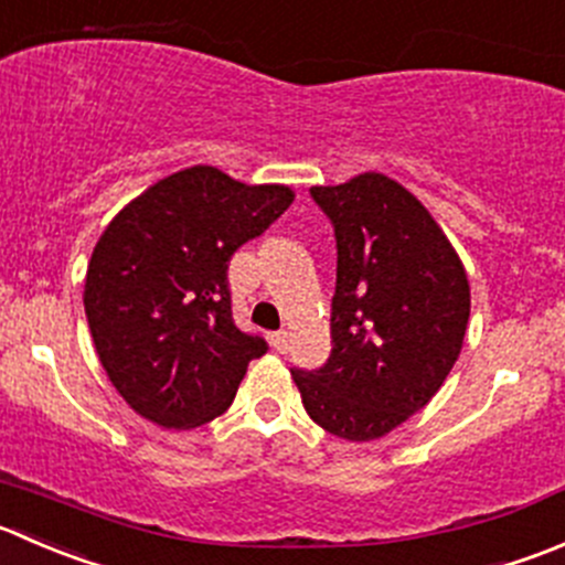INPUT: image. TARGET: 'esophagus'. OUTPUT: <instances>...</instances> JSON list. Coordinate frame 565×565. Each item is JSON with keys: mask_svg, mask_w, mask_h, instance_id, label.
I'll return each instance as SVG.
<instances>
[{"mask_svg": "<svg viewBox=\"0 0 565 565\" xmlns=\"http://www.w3.org/2000/svg\"><path fill=\"white\" fill-rule=\"evenodd\" d=\"M270 344H273V350H278V353H287V348H289V333H287V331L270 333Z\"/></svg>", "mask_w": 565, "mask_h": 565, "instance_id": "34e87169", "label": "esophagus"}]
</instances>
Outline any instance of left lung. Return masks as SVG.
I'll use <instances>...</instances> for the list:
<instances>
[{
    "instance_id": "1",
    "label": "left lung",
    "mask_w": 565,
    "mask_h": 565,
    "mask_svg": "<svg viewBox=\"0 0 565 565\" xmlns=\"http://www.w3.org/2000/svg\"><path fill=\"white\" fill-rule=\"evenodd\" d=\"M337 234L331 359L292 370L328 434L375 441L430 403L463 348L469 278L422 201L383 173L311 188Z\"/></svg>"
}]
</instances>
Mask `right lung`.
I'll list each match as a JSON object with an SVG mask.
<instances>
[{
    "label": "right lung",
    "instance_id": "1",
    "mask_svg": "<svg viewBox=\"0 0 565 565\" xmlns=\"http://www.w3.org/2000/svg\"><path fill=\"white\" fill-rule=\"evenodd\" d=\"M292 201L287 184H245L193 166L107 223L82 300L109 383L143 419L190 430L232 405L267 344L234 326L228 259Z\"/></svg>",
    "mask_w": 565,
    "mask_h": 565
}]
</instances>
